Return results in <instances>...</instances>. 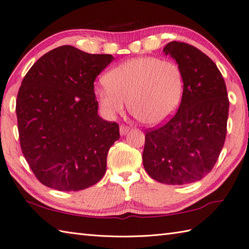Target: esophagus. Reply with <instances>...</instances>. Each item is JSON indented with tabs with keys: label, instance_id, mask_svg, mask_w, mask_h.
<instances>
[{
	"label": "esophagus",
	"instance_id": "34e87169",
	"mask_svg": "<svg viewBox=\"0 0 249 249\" xmlns=\"http://www.w3.org/2000/svg\"><path fill=\"white\" fill-rule=\"evenodd\" d=\"M128 130H129V127L128 126H125V125H121L120 126V134L122 135V136L126 135L127 132H128Z\"/></svg>",
	"mask_w": 249,
	"mask_h": 249
}]
</instances>
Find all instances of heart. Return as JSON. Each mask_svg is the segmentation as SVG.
Listing matches in <instances>:
<instances>
[{
  "label": "heart",
  "mask_w": 249,
  "mask_h": 249,
  "mask_svg": "<svg viewBox=\"0 0 249 249\" xmlns=\"http://www.w3.org/2000/svg\"><path fill=\"white\" fill-rule=\"evenodd\" d=\"M95 94L108 113L130 112L147 125H157L177 110L183 94V73L176 62L144 56L127 60L105 76Z\"/></svg>",
  "instance_id": "b5f03b06"
}]
</instances>
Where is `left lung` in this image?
<instances>
[{"label":"left lung","instance_id":"obj_1","mask_svg":"<svg viewBox=\"0 0 249 249\" xmlns=\"http://www.w3.org/2000/svg\"><path fill=\"white\" fill-rule=\"evenodd\" d=\"M163 53L181 69L183 94L174 117L146 130L142 158L153 179L179 186L200 180L215 165L226 139L229 100L222 73L203 52L172 41Z\"/></svg>","mask_w":249,"mask_h":249}]
</instances>
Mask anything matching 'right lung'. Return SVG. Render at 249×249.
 Wrapping results in <instances>:
<instances>
[{"mask_svg": "<svg viewBox=\"0 0 249 249\" xmlns=\"http://www.w3.org/2000/svg\"><path fill=\"white\" fill-rule=\"evenodd\" d=\"M112 60L62 45L40 57L23 78L16 103L21 149L44 186L79 191L105 174L120 130L97 114L94 80Z\"/></svg>", "mask_w": 249, "mask_h": 249, "instance_id": "add662e5", "label": "right lung"}]
</instances>
